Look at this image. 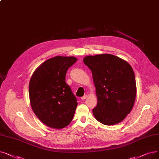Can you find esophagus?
Returning a JSON list of instances; mask_svg holds the SVG:
<instances>
[{"label": "esophagus", "instance_id": "1", "mask_svg": "<svg viewBox=\"0 0 159 159\" xmlns=\"http://www.w3.org/2000/svg\"><path fill=\"white\" fill-rule=\"evenodd\" d=\"M87 98V95H84L83 97H82L81 98V99L82 100H84V99H86Z\"/></svg>", "mask_w": 159, "mask_h": 159}]
</instances>
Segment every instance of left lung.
<instances>
[{"mask_svg":"<svg viewBox=\"0 0 159 159\" xmlns=\"http://www.w3.org/2000/svg\"><path fill=\"white\" fill-rule=\"evenodd\" d=\"M84 63L92 71L98 105L95 119L106 125L121 122L132 110L136 95L135 75L130 64L110 54L87 56Z\"/></svg>","mask_w":159,"mask_h":159,"instance_id":"obj_1","label":"left lung"}]
</instances>
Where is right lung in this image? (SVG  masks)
I'll list each match as a JSON object with an SVG mask.
<instances>
[{
    "label": "right lung",
    "instance_id": "right-lung-1",
    "mask_svg": "<svg viewBox=\"0 0 159 159\" xmlns=\"http://www.w3.org/2000/svg\"><path fill=\"white\" fill-rule=\"evenodd\" d=\"M77 60L74 57L51 58L41 64L31 77V107L38 118L51 128H64L73 120L78 103L66 84V75Z\"/></svg>",
    "mask_w": 159,
    "mask_h": 159
}]
</instances>
